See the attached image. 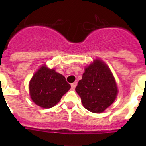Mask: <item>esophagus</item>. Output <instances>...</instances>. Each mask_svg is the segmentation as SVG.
Listing matches in <instances>:
<instances>
[{"label":"esophagus","instance_id":"34e87169","mask_svg":"<svg viewBox=\"0 0 146 146\" xmlns=\"http://www.w3.org/2000/svg\"><path fill=\"white\" fill-rule=\"evenodd\" d=\"M76 85H77V82H74L73 83L71 84V88L72 89H75L76 87Z\"/></svg>","mask_w":146,"mask_h":146}]
</instances>
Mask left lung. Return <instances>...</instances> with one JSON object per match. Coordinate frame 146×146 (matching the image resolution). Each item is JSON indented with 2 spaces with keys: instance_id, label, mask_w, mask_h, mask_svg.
<instances>
[{
  "instance_id": "left-lung-1",
  "label": "left lung",
  "mask_w": 146,
  "mask_h": 146,
  "mask_svg": "<svg viewBox=\"0 0 146 146\" xmlns=\"http://www.w3.org/2000/svg\"><path fill=\"white\" fill-rule=\"evenodd\" d=\"M76 91L84 107L93 113L103 112L114 102L118 94L112 73L107 65L99 59L85 68Z\"/></svg>"
}]
</instances>
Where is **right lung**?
Instances as JSON below:
<instances>
[{
    "mask_svg": "<svg viewBox=\"0 0 146 146\" xmlns=\"http://www.w3.org/2000/svg\"><path fill=\"white\" fill-rule=\"evenodd\" d=\"M70 88L63 75L44 65L34 74L29 84L31 99L46 109L55 106Z\"/></svg>",
    "mask_w": 146,
    "mask_h": 146,
    "instance_id": "add662e5",
    "label": "right lung"
}]
</instances>
